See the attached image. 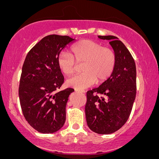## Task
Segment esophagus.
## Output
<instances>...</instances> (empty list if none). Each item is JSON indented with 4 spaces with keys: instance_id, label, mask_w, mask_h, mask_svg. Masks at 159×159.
<instances>
[{
    "instance_id": "1",
    "label": "esophagus",
    "mask_w": 159,
    "mask_h": 159,
    "mask_svg": "<svg viewBox=\"0 0 159 159\" xmlns=\"http://www.w3.org/2000/svg\"><path fill=\"white\" fill-rule=\"evenodd\" d=\"M76 92H78V93H84V90H75Z\"/></svg>"
}]
</instances>
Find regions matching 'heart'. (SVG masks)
<instances>
[{"instance_id":"b5f03b06","label":"heart","mask_w":159,"mask_h":159,"mask_svg":"<svg viewBox=\"0 0 159 159\" xmlns=\"http://www.w3.org/2000/svg\"><path fill=\"white\" fill-rule=\"evenodd\" d=\"M58 66L65 75L71 76L76 71V63L82 64L81 75L66 81L67 85L77 90L88 88L105 82L114 70L116 62L115 52L109 48L91 40H80L71 48V53L63 51L58 57Z\"/></svg>"}]
</instances>
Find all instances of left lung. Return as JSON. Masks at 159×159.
<instances>
[{"mask_svg": "<svg viewBox=\"0 0 159 159\" xmlns=\"http://www.w3.org/2000/svg\"><path fill=\"white\" fill-rule=\"evenodd\" d=\"M110 40L116 56L112 75L98 88L87 92V124L98 134L114 133L129 119L136 96V66L121 41L113 35L98 36Z\"/></svg>", "mask_w": 159, "mask_h": 159, "instance_id": "8db88e82", "label": "left lung"}]
</instances>
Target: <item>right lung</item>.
Wrapping results in <instances>:
<instances>
[{
    "instance_id": "right-lung-1",
    "label": "right lung",
    "mask_w": 159,
    "mask_h": 159,
    "mask_svg": "<svg viewBox=\"0 0 159 159\" xmlns=\"http://www.w3.org/2000/svg\"><path fill=\"white\" fill-rule=\"evenodd\" d=\"M74 40L66 35H48L30 50L24 62L19 88L21 111L30 125L41 133L57 132L66 121V103L75 90L57 91L64 82L57 60Z\"/></svg>"
}]
</instances>
